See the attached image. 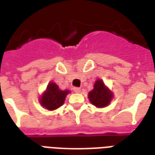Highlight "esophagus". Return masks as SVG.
<instances>
[{"mask_svg":"<svg viewBox=\"0 0 155 155\" xmlns=\"http://www.w3.org/2000/svg\"><path fill=\"white\" fill-rule=\"evenodd\" d=\"M73 91L75 92V93H79V92H81V88H79V87H74L73 88Z\"/></svg>","mask_w":155,"mask_h":155,"instance_id":"obj_1","label":"esophagus"}]
</instances>
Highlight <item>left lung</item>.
Listing matches in <instances>:
<instances>
[{
	"mask_svg": "<svg viewBox=\"0 0 155 155\" xmlns=\"http://www.w3.org/2000/svg\"><path fill=\"white\" fill-rule=\"evenodd\" d=\"M113 94L101 80L94 83V89L89 93V99L92 104L96 107H105L110 103Z\"/></svg>",
	"mask_w": 155,
	"mask_h": 155,
	"instance_id": "obj_1",
	"label": "left lung"
}]
</instances>
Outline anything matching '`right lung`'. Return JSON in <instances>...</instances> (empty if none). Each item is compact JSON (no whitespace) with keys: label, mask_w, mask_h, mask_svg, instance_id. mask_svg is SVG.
<instances>
[{"label":"right lung","mask_w":155,"mask_h":155,"mask_svg":"<svg viewBox=\"0 0 155 155\" xmlns=\"http://www.w3.org/2000/svg\"><path fill=\"white\" fill-rule=\"evenodd\" d=\"M69 91H61L54 83L48 84L46 91L41 98V104L48 110H54L64 104Z\"/></svg>","instance_id":"1"}]
</instances>
